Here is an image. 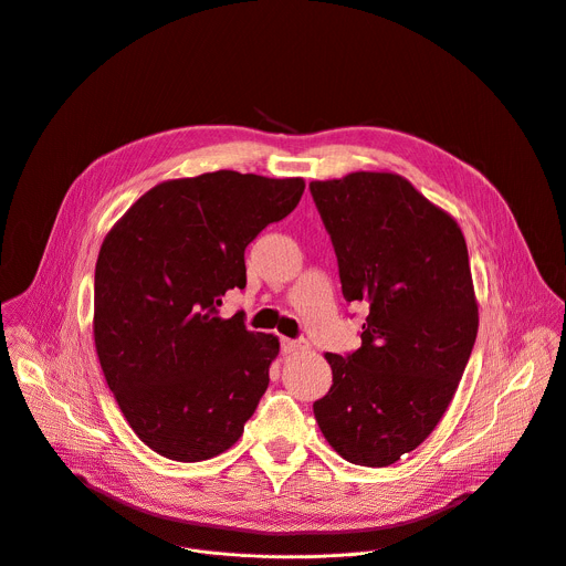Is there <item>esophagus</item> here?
I'll use <instances>...</instances> for the list:
<instances>
[{
    "instance_id": "1",
    "label": "esophagus",
    "mask_w": 566,
    "mask_h": 566,
    "mask_svg": "<svg viewBox=\"0 0 566 566\" xmlns=\"http://www.w3.org/2000/svg\"><path fill=\"white\" fill-rule=\"evenodd\" d=\"M308 343L304 338H282V352L284 354H297V352H306Z\"/></svg>"
}]
</instances>
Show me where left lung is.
<instances>
[{
    "instance_id": "1",
    "label": "left lung",
    "mask_w": 566,
    "mask_h": 566,
    "mask_svg": "<svg viewBox=\"0 0 566 566\" xmlns=\"http://www.w3.org/2000/svg\"><path fill=\"white\" fill-rule=\"evenodd\" d=\"M347 302H363V345L327 354L332 389L313 402L329 446L380 468L441 421L476 338V302L457 221L410 181L354 172L308 184Z\"/></svg>"
}]
</instances>
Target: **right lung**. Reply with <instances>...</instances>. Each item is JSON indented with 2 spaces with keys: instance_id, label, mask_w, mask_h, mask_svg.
<instances>
[{
  "instance_id": "1",
  "label": "right lung",
  "mask_w": 566,
  "mask_h": 566,
  "mask_svg": "<svg viewBox=\"0 0 566 566\" xmlns=\"http://www.w3.org/2000/svg\"><path fill=\"white\" fill-rule=\"evenodd\" d=\"M302 192V179L232 170L166 181L105 237L96 352L127 423L160 457H217L258 410L280 343L249 332L244 313L223 319L219 306L247 286V247Z\"/></svg>"
}]
</instances>
